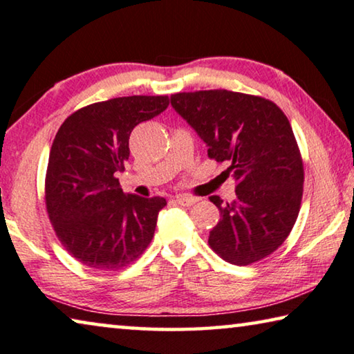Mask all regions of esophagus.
Instances as JSON below:
<instances>
[{"instance_id": "1", "label": "esophagus", "mask_w": 354, "mask_h": 354, "mask_svg": "<svg viewBox=\"0 0 354 354\" xmlns=\"http://www.w3.org/2000/svg\"><path fill=\"white\" fill-rule=\"evenodd\" d=\"M176 201H178V205H181V206H192L197 203V198L189 197V195H176Z\"/></svg>"}]
</instances>
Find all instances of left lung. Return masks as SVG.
<instances>
[{
    "instance_id": "obj_1",
    "label": "left lung",
    "mask_w": 354,
    "mask_h": 354,
    "mask_svg": "<svg viewBox=\"0 0 354 354\" xmlns=\"http://www.w3.org/2000/svg\"><path fill=\"white\" fill-rule=\"evenodd\" d=\"M175 109L207 147V156L227 162L225 176L236 198L209 200L221 221L207 244L232 265L245 266L277 250L299 214L304 165L288 118L260 96L227 89L176 93Z\"/></svg>"
}]
</instances>
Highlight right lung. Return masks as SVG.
<instances>
[{
  "label": "right lung",
  "mask_w": 354,
  "mask_h": 354,
  "mask_svg": "<svg viewBox=\"0 0 354 354\" xmlns=\"http://www.w3.org/2000/svg\"><path fill=\"white\" fill-rule=\"evenodd\" d=\"M168 96H129L83 106L56 132L46 176V205L56 236L85 266L116 271L143 254L165 198L124 194L116 175L129 137L160 115Z\"/></svg>",
  "instance_id": "add662e5"
}]
</instances>
